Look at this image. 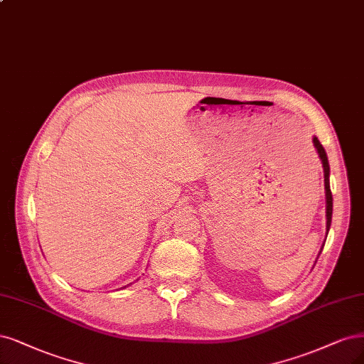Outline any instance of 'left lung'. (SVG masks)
Segmentation results:
<instances>
[{"label":"left lung","instance_id":"8db88e82","mask_svg":"<svg viewBox=\"0 0 364 364\" xmlns=\"http://www.w3.org/2000/svg\"><path fill=\"white\" fill-rule=\"evenodd\" d=\"M313 143H315V147L319 154V158L322 161V166H323V182H325V197H327V230H330V225H331V215H333V194L330 190V166H328V159H327V154H325V150L322 147V144L319 143V140L313 139ZM323 247V245H322Z\"/></svg>","mask_w":364,"mask_h":364}]
</instances>
